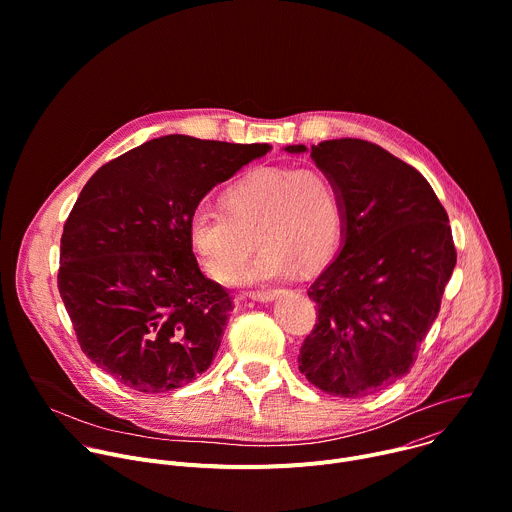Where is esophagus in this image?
<instances>
[{
	"mask_svg": "<svg viewBox=\"0 0 512 512\" xmlns=\"http://www.w3.org/2000/svg\"><path fill=\"white\" fill-rule=\"evenodd\" d=\"M281 291L279 289H265V291H251L249 297L255 301H273Z\"/></svg>",
	"mask_w": 512,
	"mask_h": 512,
	"instance_id": "obj_1",
	"label": "esophagus"
}]
</instances>
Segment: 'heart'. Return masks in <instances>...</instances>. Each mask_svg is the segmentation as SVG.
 Segmentation results:
<instances>
[{
	"mask_svg": "<svg viewBox=\"0 0 512 512\" xmlns=\"http://www.w3.org/2000/svg\"><path fill=\"white\" fill-rule=\"evenodd\" d=\"M223 213L199 209L189 219V243L209 277L235 279L253 251L261 253L241 273L243 283L285 277L301 265L315 269L342 237V197L317 166H257L223 193Z\"/></svg>",
	"mask_w": 512,
	"mask_h": 512,
	"instance_id": "heart-1",
	"label": "heart"
}]
</instances>
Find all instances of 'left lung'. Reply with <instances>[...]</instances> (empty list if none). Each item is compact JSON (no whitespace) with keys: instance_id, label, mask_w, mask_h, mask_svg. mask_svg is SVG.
Masks as SVG:
<instances>
[{"instance_id":"obj_1","label":"left lung","mask_w":512,"mask_h":512,"mask_svg":"<svg viewBox=\"0 0 512 512\" xmlns=\"http://www.w3.org/2000/svg\"><path fill=\"white\" fill-rule=\"evenodd\" d=\"M311 158L342 197L344 239L307 291L317 323L297 362L325 394L364 398L410 372L456 249L444 207L414 166L360 138L323 140Z\"/></svg>"}]
</instances>
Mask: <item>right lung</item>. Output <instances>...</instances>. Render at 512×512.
<instances>
[{
    "label": "right lung",
    "mask_w": 512,
    "mask_h": 512,
    "mask_svg": "<svg viewBox=\"0 0 512 512\" xmlns=\"http://www.w3.org/2000/svg\"><path fill=\"white\" fill-rule=\"evenodd\" d=\"M269 150L168 134L96 170L64 225L58 271L92 364L144 394L207 372L233 297L201 273L189 219L213 187Z\"/></svg>",
    "instance_id": "right-lung-1"
}]
</instances>
